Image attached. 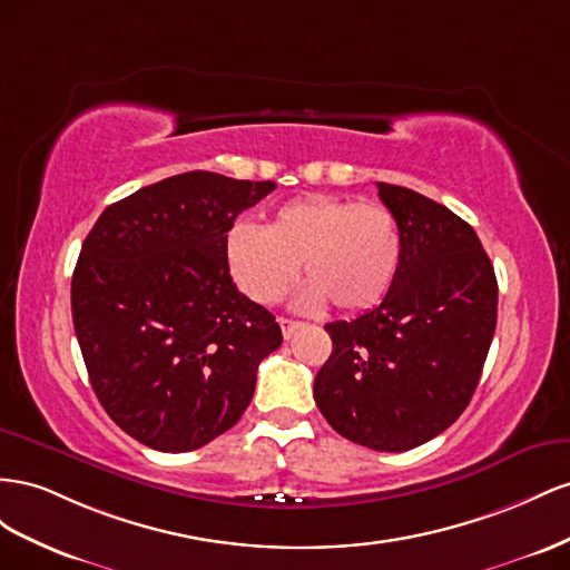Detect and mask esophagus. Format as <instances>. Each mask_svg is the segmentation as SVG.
Listing matches in <instances>:
<instances>
[{"label":"esophagus","instance_id":"34e87169","mask_svg":"<svg viewBox=\"0 0 570 570\" xmlns=\"http://www.w3.org/2000/svg\"><path fill=\"white\" fill-rule=\"evenodd\" d=\"M279 327H282V334H284V338L288 341L291 336H294L301 327H303V324L301 322H296V320H288V317H282L279 320Z\"/></svg>","mask_w":570,"mask_h":570}]
</instances>
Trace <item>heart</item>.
<instances>
[{
    "label": "heart",
    "instance_id": "1",
    "mask_svg": "<svg viewBox=\"0 0 570 570\" xmlns=\"http://www.w3.org/2000/svg\"><path fill=\"white\" fill-rule=\"evenodd\" d=\"M226 263L238 288L259 305L279 303L298 267L307 282L298 303L355 315L375 307L394 286L403 238L399 219L380 203L344 195H305L282 205L265 229L234 224L226 234Z\"/></svg>",
    "mask_w": 570,
    "mask_h": 570
}]
</instances>
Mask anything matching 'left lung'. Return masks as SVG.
<instances>
[{"label":"left lung","instance_id":"1","mask_svg":"<svg viewBox=\"0 0 570 570\" xmlns=\"http://www.w3.org/2000/svg\"><path fill=\"white\" fill-rule=\"evenodd\" d=\"M401 226L403 257L384 301L327 324L315 377L330 425L375 451H409L456 422L497 330V276L473 226L411 188L377 184Z\"/></svg>","mask_w":570,"mask_h":570}]
</instances>
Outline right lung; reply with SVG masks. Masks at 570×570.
<instances>
[{
	"label": "right lung",
	"mask_w": 570,
	"mask_h": 570,
	"mask_svg": "<svg viewBox=\"0 0 570 570\" xmlns=\"http://www.w3.org/2000/svg\"><path fill=\"white\" fill-rule=\"evenodd\" d=\"M276 188L186 171L109 205L80 248L71 313L107 415L140 444L184 453L232 430L257 365L282 346L274 315L236 288L226 234Z\"/></svg>",
	"instance_id": "right-lung-1"
}]
</instances>
